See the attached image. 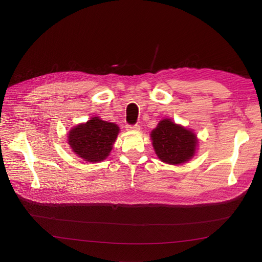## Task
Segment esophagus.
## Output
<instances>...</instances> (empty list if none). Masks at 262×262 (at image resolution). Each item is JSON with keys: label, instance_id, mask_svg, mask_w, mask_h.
Instances as JSON below:
<instances>
[{"label": "esophagus", "instance_id": "obj_1", "mask_svg": "<svg viewBox=\"0 0 262 262\" xmlns=\"http://www.w3.org/2000/svg\"><path fill=\"white\" fill-rule=\"evenodd\" d=\"M125 127L127 130H139L140 129V126L138 125V124H134V125H132V124H126Z\"/></svg>", "mask_w": 262, "mask_h": 262}]
</instances>
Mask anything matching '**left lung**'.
Instances as JSON below:
<instances>
[{
  "label": "left lung",
  "instance_id": "obj_1",
  "mask_svg": "<svg viewBox=\"0 0 262 262\" xmlns=\"http://www.w3.org/2000/svg\"><path fill=\"white\" fill-rule=\"evenodd\" d=\"M150 137L158 158L166 163H184L195 153L196 136L169 119L160 121Z\"/></svg>",
  "mask_w": 262,
  "mask_h": 262
}]
</instances>
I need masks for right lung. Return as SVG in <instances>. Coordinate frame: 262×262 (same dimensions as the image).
Wrapping results in <instances>:
<instances>
[{
    "instance_id": "right-lung-1",
    "label": "right lung",
    "mask_w": 262,
    "mask_h": 262,
    "mask_svg": "<svg viewBox=\"0 0 262 262\" xmlns=\"http://www.w3.org/2000/svg\"><path fill=\"white\" fill-rule=\"evenodd\" d=\"M118 133L119 127L115 123L94 117L71 129L68 141L79 157L90 162H98L109 155Z\"/></svg>"
}]
</instances>
